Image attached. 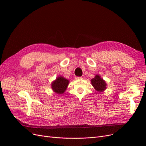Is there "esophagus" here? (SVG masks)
I'll list each match as a JSON object with an SVG mask.
<instances>
[{
    "mask_svg": "<svg viewBox=\"0 0 146 146\" xmlns=\"http://www.w3.org/2000/svg\"><path fill=\"white\" fill-rule=\"evenodd\" d=\"M82 79V77H77V76H76V77H75V79L76 80H79V79Z\"/></svg>",
    "mask_w": 146,
    "mask_h": 146,
    "instance_id": "1",
    "label": "esophagus"
}]
</instances>
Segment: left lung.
Returning a JSON list of instances; mask_svg holds the SVG:
<instances>
[{
	"label": "left lung",
	"mask_w": 146,
	"mask_h": 146,
	"mask_svg": "<svg viewBox=\"0 0 146 146\" xmlns=\"http://www.w3.org/2000/svg\"><path fill=\"white\" fill-rule=\"evenodd\" d=\"M90 81L92 86L99 92H102L106 89L107 85L106 82L99 74H96Z\"/></svg>",
	"instance_id": "8db88e82"
}]
</instances>
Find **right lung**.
I'll use <instances>...</instances> for the list:
<instances>
[{"instance_id":"1","label":"right lung","mask_w":146,"mask_h":146,"mask_svg":"<svg viewBox=\"0 0 146 146\" xmlns=\"http://www.w3.org/2000/svg\"><path fill=\"white\" fill-rule=\"evenodd\" d=\"M69 81L61 76H58L55 80L51 83V89L57 94H63L65 92L69 84Z\"/></svg>"}]
</instances>
